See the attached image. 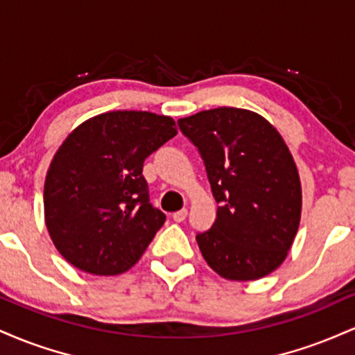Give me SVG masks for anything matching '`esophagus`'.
<instances>
[{"instance_id":"esophagus-1","label":"esophagus","mask_w":355,"mask_h":355,"mask_svg":"<svg viewBox=\"0 0 355 355\" xmlns=\"http://www.w3.org/2000/svg\"><path fill=\"white\" fill-rule=\"evenodd\" d=\"M187 215H189V211H187V209H182V210H178V211H175L173 214V220L175 222H183V220L187 218Z\"/></svg>"}]
</instances>
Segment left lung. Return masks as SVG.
Wrapping results in <instances>:
<instances>
[{
  "label": "left lung",
  "instance_id": "obj_1",
  "mask_svg": "<svg viewBox=\"0 0 355 355\" xmlns=\"http://www.w3.org/2000/svg\"><path fill=\"white\" fill-rule=\"evenodd\" d=\"M198 148L218 203L210 230L197 234L205 262L223 279L257 280L291 250L302 189L284 138L259 113L220 107L178 120Z\"/></svg>",
  "mask_w": 355,
  "mask_h": 355
}]
</instances>
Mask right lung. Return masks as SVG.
Returning <instances> with one entry per match:
<instances>
[{
    "label": "right lung",
    "instance_id": "right-lung-1",
    "mask_svg": "<svg viewBox=\"0 0 355 355\" xmlns=\"http://www.w3.org/2000/svg\"><path fill=\"white\" fill-rule=\"evenodd\" d=\"M175 135L173 118L118 110L67 137L44 180V222L64 260L95 275L135 266L165 222L150 203L144 162Z\"/></svg>",
    "mask_w": 355,
    "mask_h": 355
}]
</instances>
